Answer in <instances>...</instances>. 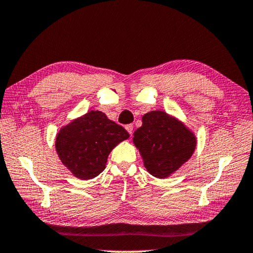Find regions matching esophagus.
Returning <instances> with one entry per match:
<instances>
[{"instance_id":"obj_1","label":"esophagus","mask_w":253,"mask_h":253,"mask_svg":"<svg viewBox=\"0 0 253 253\" xmlns=\"http://www.w3.org/2000/svg\"><path fill=\"white\" fill-rule=\"evenodd\" d=\"M126 131L130 134H132V131H133V126H132V124H127V126H126Z\"/></svg>"}]
</instances>
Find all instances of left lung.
<instances>
[{"label": "left lung", "instance_id": "1", "mask_svg": "<svg viewBox=\"0 0 253 253\" xmlns=\"http://www.w3.org/2000/svg\"><path fill=\"white\" fill-rule=\"evenodd\" d=\"M132 141L148 173L169 178L192 157L197 139L184 122L164 111L142 116V126L133 132Z\"/></svg>", "mask_w": 253, "mask_h": 253}]
</instances>
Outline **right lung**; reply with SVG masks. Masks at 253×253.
<instances>
[{
  "label": "right lung",
  "instance_id": "right-lung-1",
  "mask_svg": "<svg viewBox=\"0 0 253 253\" xmlns=\"http://www.w3.org/2000/svg\"><path fill=\"white\" fill-rule=\"evenodd\" d=\"M129 137L127 131L105 113L90 111L61 126L54 146L72 174L89 180L105 170L109 153Z\"/></svg>",
  "mask_w": 253,
  "mask_h": 253
}]
</instances>
